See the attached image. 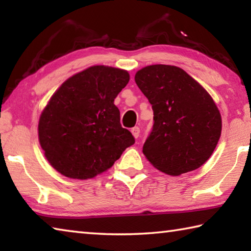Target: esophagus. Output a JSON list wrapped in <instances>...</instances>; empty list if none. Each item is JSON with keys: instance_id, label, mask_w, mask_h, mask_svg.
Segmentation results:
<instances>
[{"instance_id": "esophagus-1", "label": "esophagus", "mask_w": 251, "mask_h": 251, "mask_svg": "<svg viewBox=\"0 0 251 251\" xmlns=\"http://www.w3.org/2000/svg\"><path fill=\"white\" fill-rule=\"evenodd\" d=\"M131 134H133V136L135 138H138L139 137V133H141V129H139L138 126H135L131 128Z\"/></svg>"}]
</instances>
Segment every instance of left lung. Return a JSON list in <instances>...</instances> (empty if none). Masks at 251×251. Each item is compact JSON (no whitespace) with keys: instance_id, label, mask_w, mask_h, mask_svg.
<instances>
[{"instance_id":"8db88e82","label":"left lung","mask_w":251,"mask_h":251,"mask_svg":"<svg viewBox=\"0 0 251 251\" xmlns=\"http://www.w3.org/2000/svg\"><path fill=\"white\" fill-rule=\"evenodd\" d=\"M135 82L154 112V124L143 146L148 161L173 176L206 163L222 134V116L214 100L184 70L150 65Z\"/></svg>"}]
</instances>
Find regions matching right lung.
Returning a JSON list of instances; mask_svg holds the SVG:
<instances>
[{
	"label": "right lung",
	"instance_id": "1",
	"mask_svg": "<svg viewBox=\"0 0 251 251\" xmlns=\"http://www.w3.org/2000/svg\"><path fill=\"white\" fill-rule=\"evenodd\" d=\"M128 80L127 71L91 66L66 79L50 97L40 117L39 139L58 173L74 179L93 178L135 143L114 104Z\"/></svg>",
	"mask_w": 251,
	"mask_h": 251
}]
</instances>
